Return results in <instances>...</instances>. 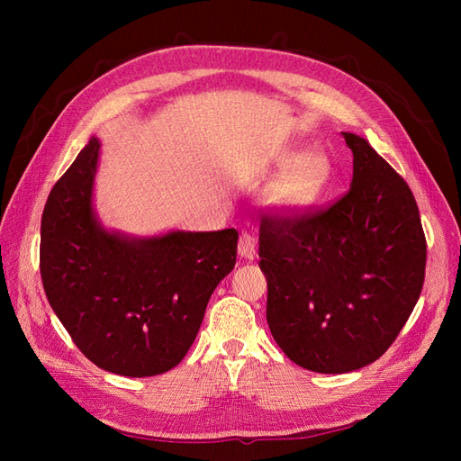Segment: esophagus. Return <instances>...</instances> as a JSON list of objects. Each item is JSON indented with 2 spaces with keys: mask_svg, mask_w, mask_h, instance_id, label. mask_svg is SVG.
Segmentation results:
<instances>
[{
  "mask_svg": "<svg viewBox=\"0 0 461 461\" xmlns=\"http://www.w3.org/2000/svg\"><path fill=\"white\" fill-rule=\"evenodd\" d=\"M239 254L244 259H254L256 256V239L252 234L242 232L240 239H239Z\"/></svg>",
  "mask_w": 461,
  "mask_h": 461,
  "instance_id": "34e87169",
  "label": "esophagus"
}]
</instances>
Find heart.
I'll list each match as a JSON object with an SVG mask.
<instances>
[{"instance_id": "heart-1", "label": "heart", "mask_w": 461, "mask_h": 461, "mask_svg": "<svg viewBox=\"0 0 461 461\" xmlns=\"http://www.w3.org/2000/svg\"><path fill=\"white\" fill-rule=\"evenodd\" d=\"M330 178V163L310 153L292 163L271 188V202L286 212H302L319 200Z\"/></svg>"}]
</instances>
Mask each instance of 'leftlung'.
Masks as SVG:
<instances>
[{"label": "left lung", "mask_w": 461, "mask_h": 461, "mask_svg": "<svg viewBox=\"0 0 461 461\" xmlns=\"http://www.w3.org/2000/svg\"><path fill=\"white\" fill-rule=\"evenodd\" d=\"M342 136L354 153L350 190L329 207L265 213L259 225L271 334L317 373L379 359L425 281L427 240L410 186L364 138Z\"/></svg>", "instance_id": "obj_1"}]
</instances>
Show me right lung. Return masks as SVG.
I'll list each match as a JSON object with an SVG mask.
<instances>
[{
	"mask_svg": "<svg viewBox=\"0 0 461 461\" xmlns=\"http://www.w3.org/2000/svg\"><path fill=\"white\" fill-rule=\"evenodd\" d=\"M100 142L90 138L51 188L40 275L55 315L92 364L124 376L178 366L215 286L236 263L234 229L124 239L92 212Z\"/></svg>",
	"mask_w": 461,
	"mask_h": 461,
	"instance_id": "add662e5",
	"label": "right lung"
}]
</instances>
